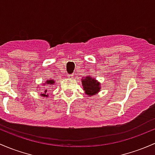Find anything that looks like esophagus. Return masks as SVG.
I'll return each mask as SVG.
<instances>
[{
	"instance_id": "1",
	"label": "esophagus",
	"mask_w": 155,
	"mask_h": 155,
	"mask_svg": "<svg viewBox=\"0 0 155 155\" xmlns=\"http://www.w3.org/2000/svg\"><path fill=\"white\" fill-rule=\"evenodd\" d=\"M68 77L69 78V79H73V74H68Z\"/></svg>"
}]
</instances>
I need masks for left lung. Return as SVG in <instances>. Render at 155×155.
I'll list each match as a JSON object with an SVG mask.
<instances>
[{
	"instance_id": "8db88e82",
	"label": "left lung",
	"mask_w": 155,
	"mask_h": 155,
	"mask_svg": "<svg viewBox=\"0 0 155 155\" xmlns=\"http://www.w3.org/2000/svg\"><path fill=\"white\" fill-rule=\"evenodd\" d=\"M82 84L84 93L90 97L96 95L100 90V83L89 76L82 78Z\"/></svg>"
}]
</instances>
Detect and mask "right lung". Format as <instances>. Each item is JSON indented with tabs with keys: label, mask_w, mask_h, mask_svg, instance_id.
Instances as JSON below:
<instances>
[{
	"label": "right lung",
	"mask_w": 155,
	"mask_h": 155,
	"mask_svg": "<svg viewBox=\"0 0 155 155\" xmlns=\"http://www.w3.org/2000/svg\"><path fill=\"white\" fill-rule=\"evenodd\" d=\"M54 83H55L54 80H53V79H48V81H46L45 84H53ZM41 96H42V97H48V90L44 91L43 93H42V94H41Z\"/></svg>",
	"instance_id": "add662e5"
}]
</instances>
